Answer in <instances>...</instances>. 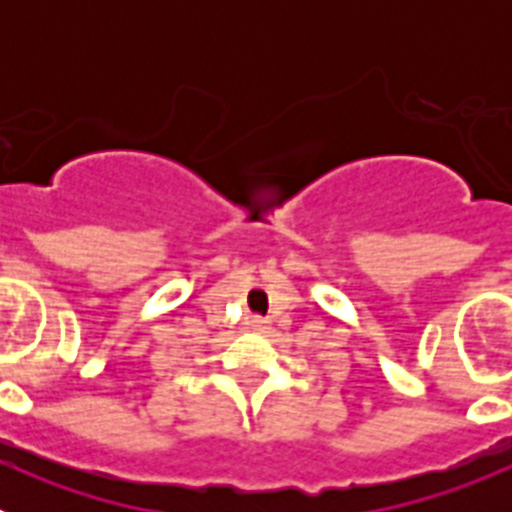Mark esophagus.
<instances>
[{"label": "esophagus", "mask_w": 512, "mask_h": 512, "mask_svg": "<svg viewBox=\"0 0 512 512\" xmlns=\"http://www.w3.org/2000/svg\"><path fill=\"white\" fill-rule=\"evenodd\" d=\"M251 323H253V328H256V330H264L266 328V320H261V318H253Z\"/></svg>", "instance_id": "obj_1"}]
</instances>
